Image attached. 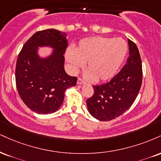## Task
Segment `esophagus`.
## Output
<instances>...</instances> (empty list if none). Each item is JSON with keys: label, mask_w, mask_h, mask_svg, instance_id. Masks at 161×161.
Instances as JSON below:
<instances>
[{"label": "esophagus", "mask_w": 161, "mask_h": 161, "mask_svg": "<svg viewBox=\"0 0 161 161\" xmlns=\"http://www.w3.org/2000/svg\"><path fill=\"white\" fill-rule=\"evenodd\" d=\"M84 83H85V81L83 80L82 79L78 78V79H77V84L78 85H82V84H84Z\"/></svg>", "instance_id": "1"}]
</instances>
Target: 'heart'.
Here are the masks:
<instances>
[{
	"label": "heart",
	"instance_id": "b5f03b06",
	"mask_svg": "<svg viewBox=\"0 0 161 161\" xmlns=\"http://www.w3.org/2000/svg\"><path fill=\"white\" fill-rule=\"evenodd\" d=\"M127 50V42L123 39L94 36L81 40L75 50L67 49L66 60L72 73H76L87 62L86 78L105 82L119 71Z\"/></svg>",
	"mask_w": 161,
	"mask_h": 161
}]
</instances>
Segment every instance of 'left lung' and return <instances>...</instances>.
<instances>
[{
  "label": "left lung",
  "instance_id": "8db88e82",
  "mask_svg": "<svg viewBox=\"0 0 161 161\" xmlns=\"http://www.w3.org/2000/svg\"><path fill=\"white\" fill-rule=\"evenodd\" d=\"M129 57L121 70L109 82L93 86L94 94L87 100L90 114L100 121H110L132 106L142 86V60L136 44L127 40Z\"/></svg>",
  "mask_w": 161,
  "mask_h": 161
}]
</instances>
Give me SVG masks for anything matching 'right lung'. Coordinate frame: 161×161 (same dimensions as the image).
Returning a JSON list of instances; mask_svg holds the SVG:
<instances>
[{
    "label": "right lung",
    "instance_id": "add662e5",
    "mask_svg": "<svg viewBox=\"0 0 161 161\" xmlns=\"http://www.w3.org/2000/svg\"><path fill=\"white\" fill-rule=\"evenodd\" d=\"M67 34L55 29L36 32L23 46L15 66V83L21 99L37 114L57 111L64 99V92L76 85L77 78L65 72ZM54 49L46 59L40 58L38 47Z\"/></svg>",
    "mask_w": 161,
    "mask_h": 161
}]
</instances>
